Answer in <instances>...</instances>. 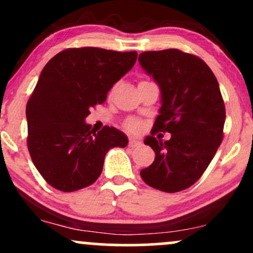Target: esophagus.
I'll use <instances>...</instances> for the list:
<instances>
[{
    "label": "esophagus",
    "mask_w": 253,
    "mask_h": 253,
    "mask_svg": "<svg viewBox=\"0 0 253 253\" xmlns=\"http://www.w3.org/2000/svg\"><path fill=\"white\" fill-rule=\"evenodd\" d=\"M140 144V142L139 140H137V139H133V138H131V139H129V142H128V145L131 148H135V147H138V145Z\"/></svg>",
    "instance_id": "1"
}]
</instances>
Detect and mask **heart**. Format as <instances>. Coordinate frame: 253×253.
<instances>
[{
    "mask_svg": "<svg viewBox=\"0 0 253 253\" xmlns=\"http://www.w3.org/2000/svg\"><path fill=\"white\" fill-rule=\"evenodd\" d=\"M126 128L131 132H139L142 128V124L135 119H128L126 121Z\"/></svg>",
    "mask_w": 253,
    "mask_h": 253,
    "instance_id": "1",
    "label": "heart"
}]
</instances>
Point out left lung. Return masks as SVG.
I'll list each match as a JSON object with an SVG mask.
<instances>
[{"label": "left lung", "instance_id": "left-lung-1", "mask_svg": "<svg viewBox=\"0 0 253 253\" xmlns=\"http://www.w3.org/2000/svg\"><path fill=\"white\" fill-rule=\"evenodd\" d=\"M138 60L161 91L160 114L144 140L155 160L140 177L155 189L177 193L203 175L223 140L225 106L219 84L203 59L179 49L143 52ZM156 131H169L171 139L158 141Z\"/></svg>", "mask_w": 253, "mask_h": 253}]
</instances>
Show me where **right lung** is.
I'll return each instance as SVG.
<instances>
[{
    "mask_svg": "<svg viewBox=\"0 0 253 253\" xmlns=\"http://www.w3.org/2000/svg\"><path fill=\"white\" fill-rule=\"evenodd\" d=\"M135 60L137 52L82 47L64 49L46 64L26 104L28 149L53 188L68 193L93 184L106 153L127 145L124 132L104 126L95 133L84 119Z\"/></svg>",
    "mask_w": 253,
    "mask_h": 253,
    "instance_id": "obj_1",
    "label": "right lung"
}]
</instances>
